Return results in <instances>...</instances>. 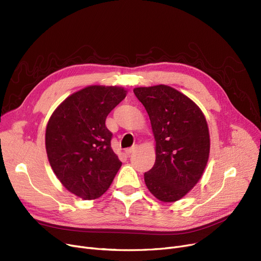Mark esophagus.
Listing matches in <instances>:
<instances>
[{
	"label": "esophagus",
	"instance_id": "esophagus-1",
	"mask_svg": "<svg viewBox=\"0 0 261 261\" xmlns=\"http://www.w3.org/2000/svg\"><path fill=\"white\" fill-rule=\"evenodd\" d=\"M135 151V147H131V148H128V149H126L125 150V153L127 154V155H130L132 152H134Z\"/></svg>",
	"mask_w": 261,
	"mask_h": 261
}]
</instances>
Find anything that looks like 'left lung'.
<instances>
[{"instance_id":"1","label":"left lung","mask_w":261,"mask_h":261,"mask_svg":"<svg viewBox=\"0 0 261 261\" xmlns=\"http://www.w3.org/2000/svg\"><path fill=\"white\" fill-rule=\"evenodd\" d=\"M149 115L155 141V163L144 174L158 200L175 202L200 181L207 165L211 138L199 106L169 86L134 88Z\"/></svg>"}]
</instances>
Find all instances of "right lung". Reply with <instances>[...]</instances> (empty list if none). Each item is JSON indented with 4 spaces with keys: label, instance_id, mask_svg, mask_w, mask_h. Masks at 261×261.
<instances>
[{
    "label": "right lung",
    "instance_id": "obj_1",
    "mask_svg": "<svg viewBox=\"0 0 261 261\" xmlns=\"http://www.w3.org/2000/svg\"><path fill=\"white\" fill-rule=\"evenodd\" d=\"M126 95L121 87L89 86L66 97L48 119L49 165L61 184L81 199L101 197L121 166L106 118Z\"/></svg>",
    "mask_w": 261,
    "mask_h": 261
}]
</instances>
